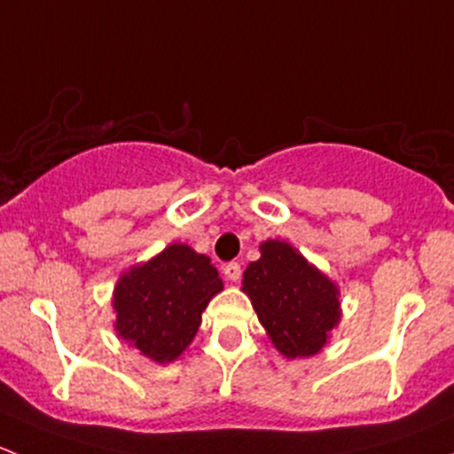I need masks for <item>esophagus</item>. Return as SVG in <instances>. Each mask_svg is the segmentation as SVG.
<instances>
[{"mask_svg":"<svg viewBox=\"0 0 454 454\" xmlns=\"http://www.w3.org/2000/svg\"><path fill=\"white\" fill-rule=\"evenodd\" d=\"M223 274H226L228 281L237 283L241 278V265L239 263H226L223 265Z\"/></svg>","mask_w":454,"mask_h":454,"instance_id":"34e87169","label":"esophagus"}]
</instances>
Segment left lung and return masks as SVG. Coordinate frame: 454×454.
Listing matches in <instances>:
<instances>
[{"instance_id":"obj_1","label":"left lung","mask_w":454,"mask_h":454,"mask_svg":"<svg viewBox=\"0 0 454 454\" xmlns=\"http://www.w3.org/2000/svg\"><path fill=\"white\" fill-rule=\"evenodd\" d=\"M259 250L261 259L246 268L241 287L259 323L286 358L318 354L340 323L338 286L287 241L268 239Z\"/></svg>"}]
</instances>
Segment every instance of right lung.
<instances>
[{"label":"right lung","mask_w":454,"mask_h":454,"mask_svg":"<svg viewBox=\"0 0 454 454\" xmlns=\"http://www.w3.org/2000/svg\"><path fill=\"white\" fill-rule=\"evenodd\" d=\"M222 290L208 256L186 244H171L118 278L114 327L118 338L153 363H173L193 342L201 312Z\"/></svg>","instance_id":"1"}]
</instances>
